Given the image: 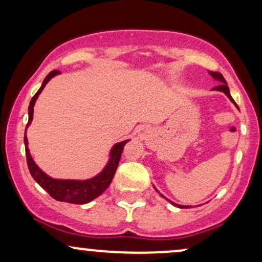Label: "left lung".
<instances>
[{
	"label": "left lung",
	"mask_w": 262,
	"mask_h": 262,
	"mask_svg": "<svg viewBox=\"0 0 262 262\" xmlns=\"http://www.w3.org/2000/svg\"><path fill=\"white\" fill-rule=\"evenodd\" d=\"M208 74L210 75V76L213 77V79H214L215 81H218L219 83H221V85H218V86H215L214 89V91H221V92H223L225 96H227L228 98H229V100L233 102L234 104H235V107L237 108V110H239V107H237V104L235 103V101L233 100V97H231L230 96V91H229V87H228V85H227V81H225V79L223 77V75H222L221 73H218V71H208ZM154 188H155V186H154ZM155 191L158 192L159 194H160V196L162 197V198H165V200L167 201V202H170L171 204H172V206H175V207H177V208H189V206H182V204H177V203H173L172 201H170V200H167L166 197L165 196H162V194L160 193V192L158 191V189L155 188Z\"/></svg>",
	"instance_id": "left-lung-1"
}]
</instances>
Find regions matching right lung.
<instances>
[{
    "instance_id": "obj_1",
    "label": "right lung",
    "mask_w": 262,
    "mask_h": 262,
    "mask_svg": "<svg viewBox=\"0 0 262 262\" xmlns=\"http://www.w3.org/2000/svg\"><path fill=\"white\" fill-rule=\"evenodd\" d=\"M60 71L54 70L52 73H49L45 77L43 83H41L40 89L38 90V92L33 96L28 107V124L27 128L31 125L33 121V112H34V104L37 98L39 97L41 91L44 90L45 85L53 79L54 76L59 75ZM26 128V133H27ZM25 133V145H26V155H27V164H28L29 172L35 182H38V185L41 188L45 189L48 193L52 196L54 200L60 201V202H68V203H74V204H85L91 202V201L101 196L104 191H106L108 186L112 182L114 173H116L117 167H118L119 160H121V156L123 152V148H124L125 144L129 140L119 141L116 143L112 146L110 151V159L106 166L103 167V170L100 173H97L96 176L91 177V179L87 180H62V179H53L49 175L44 172L43 170L39 169V166L35 164L33 160L31 152H29L28 148V139H27V134Z\"/></svg>"
}]
</instances>
